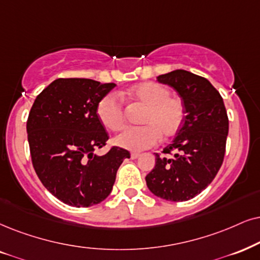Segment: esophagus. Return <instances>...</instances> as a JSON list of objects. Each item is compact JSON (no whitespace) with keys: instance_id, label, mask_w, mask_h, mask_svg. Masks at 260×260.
Instances as JSON below:
<instances>
[{"instance_id":"obj_1","label":"esophagus","mask_w":260,"mask_h":260,"mask_svg":"<svg viewBox=\"0 0 260 260\" xmlns=\"http://www.w3.org/2000/svg\"><path fill=\"white\" fill-rule=\"evenodd\" d=\"M138 157H140L139 152H132V153H131V158H132V159H137Z\"/></svg>"}]
</instances>
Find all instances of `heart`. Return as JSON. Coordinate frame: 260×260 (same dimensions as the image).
I'll return each instance as SVG.
<instances>
[{
    "instance_id": "1",
    "label": "heart",
    "mask_w": 260,
    "mask_h": 260,
    "mask_svg": "<svg viewBox=\"0 0 260 260\" xmlns=\"http://www.w3.org/2000/svg\"><path fill=\"white\" fill-rule=\"evenodd\" d=\"M131 100L146 107L139 127H127L115 139L117 145L131 151H143L156 145L162 136L169 139L181 129L186 107L180 97L170 96L168 87L157 83H141L127 91ZM97 115L110 131H119L126 123L121 98L110 92L98 102Z\"/></svg>"
}]
</instances>
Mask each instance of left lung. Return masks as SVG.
Segmentation results:
<instances>
[{"label":"left lung","mask_w":260,"mask_h":260,"mask_svg":"<svg viewBox=\"0 0 260 260\" xmlns=\"http://www.w3.org/2000/svg\"><path fill=\"white\" fill-rule=\"evenodd\" d=\"M181 97L186 117L181 129L162 153H156L154 168L146 185L154 196L170 202H186L205 189L221 168L225 153L229 120L219 92L208 79L183 70L157 77Z\"/></svg>","instance_id":"1"}]
</instances>
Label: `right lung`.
Returning a JSON list of instances; mask_svg holds the SVG:
<instances>
[{"label": "right lung", "instance_id": "right-lung-1", "mask_svg": "<svg viewBox=\"0 0 260 260\" xmlns=\"http://www.w3.org/2000/svg\"><path fill=\"white\" fill-rule=\"evenodd\" d=\"M113 83L60 78L45 87L29 110L26 129L35 172L49 192L75 208L96 205L110 194L116 173L129 152L111 146L94 150L109 134L97 115L98 102Z\"/></svg>", "mask_w": 260, "mask_h": 260}]
</instances>
